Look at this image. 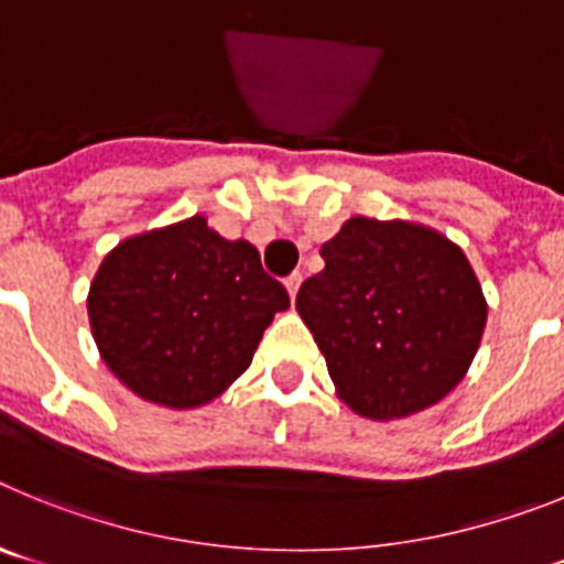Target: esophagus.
I'll use <instances>...</instances> for the list:
<instances>
[{"instance_id":"1","label":"esophagus","mask_w":564,"mask_h":564,"mask_svg":"<svg viewBox=\"0 0 564 564\" xmlns=\"http://www.w3.org/2000/svg\"><path fill=\"white\" fill-rule=\"evenodd\" d=\"M285 288H288V293H291V299H296L299 288H302V273H291V276L285 279Z\"/></svg>"}]
</instances>
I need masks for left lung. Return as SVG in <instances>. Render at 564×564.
Instances as JSON below:
<instances>
[{
    "mask_svg": "<svg viewBox=\"0 0 564 564\" xmlns=\"http://www.w3.org/2000/svg\"><path fill=\"white\" fill-rule=\"evenodd\" d=\"M296 311L352 412L392 421L449 395L486 327L466 253L432 228L352 217L322 246Z\"/></svg>",
    "mask_w": 564,
    "mask_h": 564,
    "instance_id": "obj_1",
    "label": "left lung"
}]
</instances>
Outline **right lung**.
<instances>
[{"label": "right lung", "mask_w": 564, "mask_h": 564, "mask_svg": "<svg viewBox=\"0 0 564 564\" xmlns=\"http://www.w3.org/2000/svg\"><path fill=\"white\" fill-rule=\"evenodd\" d=\"M291 296L246 239L206 217L123 239L89 285V325L109 370L172 410L214 401L251 364Z\"/></svg>", "instance_id": "right-lung-1"}]
</instances>
